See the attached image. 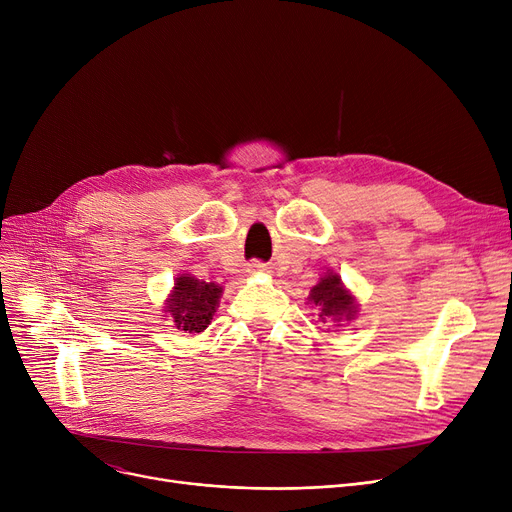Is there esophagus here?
I'll use <instances>...</instances> for the list:
<instances>
[{
  "label": "esophagus",
  "instance_id": "obj_1",
  "mask_svg": "<svg viewBox=\"0 0 512 512\" xmlns=\"http://www.w3.org/2000/svg\"><path fill=\"white\" fill-rule=\"evenodd\" d=\"M247 270H249V274H259V272H267L270 267H267L263 261H251Z\"/></svg>",
  "mask_w": 512,
  "mask_h": 512
}]
</instances>
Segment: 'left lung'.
<instances>
[{
  "instance_id": "8db88e82",
  "label": "left lung",
  "mask_w": 512,
  "mask_h": 512,
  "mask_svg": "<svg viewBox=\"0 0 512 512\" xmlns=\"http://www.w3.org/2000/svg\"><path fill=\"white\" fill-rule=\"evenodd\" d=\"M311 303L317 307L321 319L351 321L355 317V299L348 294L340 282L338 274H328L311 288Z\"/></svg>"
}]
</instances>
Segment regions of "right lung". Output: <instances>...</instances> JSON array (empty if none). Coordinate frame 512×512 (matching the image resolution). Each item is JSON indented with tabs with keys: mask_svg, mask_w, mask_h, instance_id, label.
<instances>
[{
	"mask_svg": "<svg viewBox=\"0 0 512 512\" xmlns=\"http://www.w3.org/2000/svg\"><path fill=\"white\" fill-rule=\"evenodd\" d=\"M222 288L213 282H201L193 276L176 280L168 311L174 317V326L188 334L203 332L218 307Z\"/></svg>",
	"mask_w": 512,
	"mask_h": 512,
	"instance_id": "1",
	"label": "right lung"
}]
</instances>
